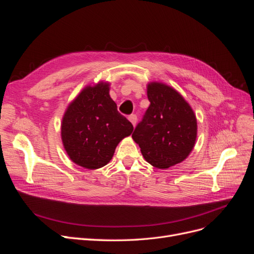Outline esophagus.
<instances>
[{
	"instance_id": "34e87169",
	"label": "esophagus",
	"mask_w": 254,
	"mask_h": 254,
	"mask_svg": "<svg viewBox=\"0 0 254 254\" xmlns=\"http://www.w3.org/2000/svg\"><path fill=\"white\" fill-rule=\"evenodd\" d=\"M129 121L131 122V124L133 125V127L136 125V121H137V118H136V115L135 114H131V115H129Z\"/></svg>"
}]
</instances>
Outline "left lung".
Returning <instances> with one entry per match:
<instances>
[{"label":"left lung","mask_w":254,"mask_h":254,"mask_svg":"<svg viewBox=\"0 0 254 254\" xmlns=\"http://www.w3.org/2000/svg\"><path fill=\"white\" fill-rule=\"evenodd\" d=\"M147 97L150 105L132 139L148 163L165 170L182 162L193 150L196 115L179 92L165 83H148Z\"/></svg>","instance_id":"left-lung-1"}]
</instances>
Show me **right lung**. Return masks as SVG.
<instances>
[{
    "mask_svg": "<svg viewBox=\"0 0 254 254\" xmlns=\"http://www.w3.org/2000/svg\"><path fill=\"white\" fill-rule=\"evenodd\" d=\"M109 86L104 81L87 86L67 106L61 123L67 156L88 170L109 163L118 144L133 131L131 123L110 97Z\"/></svg>",
    "mask_w": 254,
    "mask_h": 254,
    "instance_id": "add662e5",
    "label": "right lung"
}]
</instances>
